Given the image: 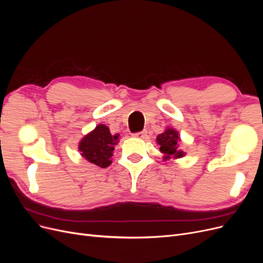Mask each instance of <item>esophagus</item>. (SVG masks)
<instances>
[{"label": "esophagus", "instance_id": "34e87169", "mask_svg": "<svg viewBox=\"0 0 263 263\" xmlns=\"http://www.w3.org/2000/svg\"><path fill=\"white\" fill-rule=\"evenodd\" d=\"M147 130H142V132H139V133H136V134H134L133 136L134 137H136V138H146V136H147Z\"/></svg>", "mask_w": 263, "mask_h": 263}]
</instances>
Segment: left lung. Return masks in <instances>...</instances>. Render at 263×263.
Masks as SVG:
<instances>
[{
	"mask_svg": "<svg viewBox=\"0 0 263 263\" xmlns=\"http://www.w3.org/2000/svg\"><path fill=\"white\" fill-rule=\"evenodd\" d=\"M179 134L176 129L173 128H166L162 134L157 136V142L160 146V151L163 154L164 160H168L171 157L172 158H181L185 154L182 150L178 149L179 146Z\"/></svg>",
	"mask_w": 263,
	"mask_h": 263,
	"instance_id": "8db88e82",
	"label": "left lung"
}]
</instances>
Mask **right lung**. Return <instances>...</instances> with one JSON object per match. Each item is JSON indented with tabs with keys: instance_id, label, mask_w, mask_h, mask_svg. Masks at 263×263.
<instances>
[{
	"instance_id": "right-lung-1",
	"label": "right lung",
	"mask_w": 263,
	"mask_h": 263,
	"mask_svg": "<svg viewBox=\"0 0 263 263\" xmlns=\"http://www.w3.org/2000/svg\"><path fill=\"white\" fill-rule=\"evenodd\" d=\"M119 135H112L107 126L100 124L79 142V151L87 161L106 168L112 163L114 146L118 142Z\"/></svg>"
}]
</instances>
